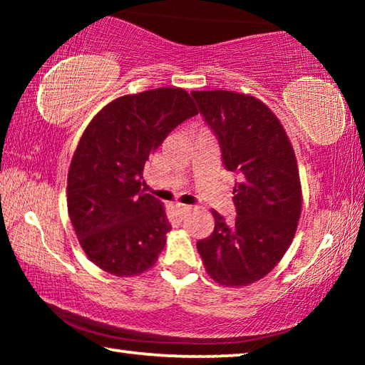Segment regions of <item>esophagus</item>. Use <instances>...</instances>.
I'll return each mask as SVG.
<instances>
[{
	"label": "esophagus",
	"mask_w": 365,
	"mask_h": 365,
	"mask_svg": "<svg viewBox=\"0 0 365 365\" xmlns=\"http://www.w3.org/2000/svg\"><path fill=\"white\" fill-rule=\"evenodd\" d=\"M175 209H177V212H178V215H180L182 219H183L185 215H187V214L191 211V207H190V206H187V205H177V206H175Z\"/></svg>",
	"instance_id": "obj_1"
}]
</instances>
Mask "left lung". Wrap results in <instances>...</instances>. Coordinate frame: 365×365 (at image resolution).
<instances>
[{"label":"left lung","instance_id":"obj_1","mask_svg":"<svg viewBox=\"0 0 365 365\" xmlns=\"http://www.w3.org/2000/svg\"><path fill=\"white\" fill-rule=\"evenodd\" d=\"M219 140L225 169L238 174L237 219L217 211L211 237L196 243L206 272L224 287L261 280L280 262L298 228L302 195L298 163L285 128L255 96L228 90L191 91Z\"/></svg>","mask_w":365,"mask_h":365}]
</instances>
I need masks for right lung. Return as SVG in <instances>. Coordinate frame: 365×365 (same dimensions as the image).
Wrapping results in <instances>:
<instances>
[{
  "instance_id": "add662e5",
  "label": "right lung",
  "mask_w": 365,
  "mask_h": 365,
  "mask_svg": "<svg viewBox=\"0 0 365 365\" xmlns=\"http://www.w3.org/2000/svg\"><path fill=\"white\" fill-rule=\"evenodd\" d=\"M197 114L183 88L125 95L106 104L80 138L67 175V209L85 255L117 277L151 269L170 224L163 202L143 193L150 154Z\"/></svg>"
}]
</instances>
